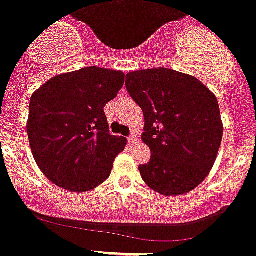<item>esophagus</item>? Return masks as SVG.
<instances>
[{"label":"esophagus","mask_w":256,"mask_h":256,"mask_svg":"<svg viewBox=\"0 0 256 256\" xmlns=\"http://www.w3.org/2000/svg\"><path fill=\"white\" fill-rule=\"evenodd\" d=\"M128 144H131V145H134V144L138 142V136H136V134H132L131 136H128Z\"/></svg>","instance_id":"1"}]
</instances>
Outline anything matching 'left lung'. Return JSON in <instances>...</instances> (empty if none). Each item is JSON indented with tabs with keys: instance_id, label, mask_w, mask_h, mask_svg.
<instances>
[{
	"instance_id": "1",
	"label": "left lung",
	"mask_w": 256,
	"mask_h": 256,
	"mask_svg": "<svg viewBox=\"0 0 256 256\" xmlns=\"http://www.w3.org/2000/svg\"><path fill=\"white\" fill-rule=\"evenodd\" d=\"M126 88L144 112V142L151 158L138 166L158 194L178 196L206 178L222 145L218 98L194 76L165 68L132 71Z\"/></svg>"
}]
</instances>
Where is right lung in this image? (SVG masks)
<instances>
[{"label": "right lung", "mask_w": 256, "mask_h": 256, "mask_svg": "<svg viewBox=\"0 0 256 256\" xmlns=\"http://www.w3.org/2000/svg\"><path fill=\"white\" fill-rule=\"evenodd\" d=\"M125 82L121 71L81 68L50 78L30 100L27 135L40 170L71 192L108 180L126 138L108 132L104 108Z\"/></svg>", "instance_id": "right-lung-1"}]
</instances>
